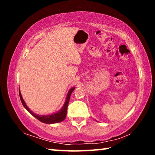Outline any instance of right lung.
I'll return each instance as SVG.
<instances>
[{
  "mask_svg": "<svg viewBox=\"0 0 155 155\" xmlns=\"http://www.w3.org/2000/svg\"><path fill=\"white\" fill-rule=\"evenodd\" d=\"M75 87H72L70 90L68 91V94L66 96V98H65V101L64 104V105L61 107V109L59 110V111H57L56 113H54V114H52L51 115H39V114H34V113L31 111V109L28 108V106L27 105V104L25 103V102L24 100L22 98V94H21L20 88H19V95H20V101L22 102V105L24 106L25 108L27 110V111L30 113V114L36 117L38 120H40V122H43V123H46V124H54V123H59L61 122L62 121H64L65 120V117H66V114H67V109H68V103H69L70 101V96H71V94L72 93V91L74 90Z\"/></svg>",
  "mask_w": 155,
  "mask_h": 155,
  "instance_id": "right-lung-1",
  "label": "right lung"
}]
</instances>
